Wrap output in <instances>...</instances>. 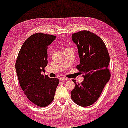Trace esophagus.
<instances>
[{"instance_id":"obj_1","label":"esophagus","mask_w":128,"mask_h":128,"mask_svg":"<svg viewBox=\"0 0 128 128\" xmlns=\"http://www.w3.org/2000/svg\"><path fill=\"white\" fill-rule=\"evenodd\" d=\"M59 80H61V81H64V80H68V78H63V77H62V78H59Z\"/></svg>"}]
</instances>
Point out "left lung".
<instances>
[{"label": "left lung", "instance_id": "obj_1", "mask_svg": "<svg viewBox=\"0 0 128 128\" xmlns=\"http://www.w3.org/2000/svg\"><path fill=\"white\" fill-rule=\"evenodd\" d=\"M72 40L76 45L80 59L76 68L83 74L84 80L79 84L73 80L75 87L71 98L79 106H87L97 100L109 82V54L102 39L90 31L74 33Z\"/></svg>", "mask_w": 128, "mask_h": 128}]
</instances>
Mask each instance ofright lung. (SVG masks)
<instances>
[{
	"mask_svg": "<svg viewBox=\"0 0 128 128\" xmlns=\"http://www.w3.org/2000/svg\"><path fill=\"white\" fill-rule=\"evenodd\" d=\"M56 36L36 33L26 40L16 62L21 88L30 101L44 107L54 100L59 79L43 75L48 64L47 50Z\"/></svg>",
	"mask_w": 128,
	"mask_h": 128,
	"instance_id": "1",
	"label": "right lung"
}]
</instances>
